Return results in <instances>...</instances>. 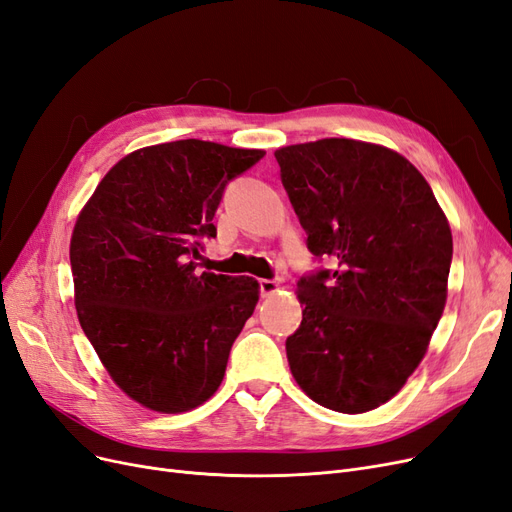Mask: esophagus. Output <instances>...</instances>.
Listing matches in <instances>:
<instances>
[{"label":"esophagus","instance_id":"obj_1","mask_svg":"<svg viewBox=\"0 0 512 512\" xmlns=\"http://www.w3.org/2000/svg\"><path fill=\"white\" fill-rule=\"evenodd\" d=\"M276 291H278L276 280H270V278H261L259 280V295H261V298H268V295H272Z\"/></svg>","mask_w":512,"mask_h":512}]
</instances>
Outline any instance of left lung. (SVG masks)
Listing matches in <instances>:
<instances>
[{
  "instance_id": "8db88e82",
  "label": "left lung",
  "mask_w": 512,
  "mask_h": 512,
  "mask_svg": "<svg viewBox=\"0 0 512 512\" xmlns=\"http://www.w3.org/2000/svg\"><path fill=\"white\" fill-rule=\"evenodd\" d=\"M274 157L308 251L334 263L298 280L291 374L325 408L368 412L427 351L447 302L451 227L419 170L385 146L325 138Z\"/></svg>"
}]
</instances>
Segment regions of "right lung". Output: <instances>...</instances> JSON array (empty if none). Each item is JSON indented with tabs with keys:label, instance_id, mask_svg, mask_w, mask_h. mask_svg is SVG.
<instances>
[{
	"label": "right lung",
	"instance_id": "add662e5",
	"mask_svg": "<svg viewBox=\"0 0 512 512\" xmlns=\"http://www.w3.org/2000/svg\"><path fill=\"white\" fill-rule=\"evenodd\" d=\"M263 151L204 140L146 146L114 166L76 221L70 263L82 332L131 400L185 412L219 389L253 315L249 276L197 270L225 187Z\"/></svg>",
	"mask_w": 512,
	"mask_h": 512
}]
</instances>
